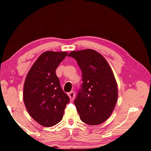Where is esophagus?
<instances>
[{
    "mask_svg": "<svg viewBox=\"0 0 151 151\" xmlns=\"http://www.w3.org/2000/svg\"><path fill=\"white\" fill-rule=\"evenodd\" d=\"M68 96H69L70 101H73L75 98V93L74 91L70 92V93H68Z\"/></svg>",
    "mask_w": 151,
    "mask_h": 151,
    "instance_id": "1",
    "label": "esophagus"
}]
</instances>
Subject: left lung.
I'll return each mask as SVG.
<instances>
[{
	"instance_id": "1",
	"label": "left lung",
	"mask_w": 151,
	"mask_h": 151,
	"mask_svg": "<svg viewBox=\"0 0 151 151\" xmlns=\"http://www.w3.org/2000/svg\"><path fill=\"white\" fill-rule=\"evenodd\" d=\"M83 75L82 88L74 101L82 121L89 125L104 122L111 115L118 99V88L111 68L93 49L72 51Z\"/></svg>"
}]
</instances>
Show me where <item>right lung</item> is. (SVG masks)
I'll return each mask as SVG.
<instances>
[{
    "mask_svg": "<svg viewBox=\"0 0 151 151\" xmlns=\"http://www.w3.org/2000/svg\"><path fill=\"white\" fill-rule=\"evenodd\" d=\"M68 53L46 51L28 73L23 88V100L32 118L43 127H52L63 119L70 99L60 85L56 69Z\"/></svg>",
    "mask_w": 151,
    "mask_h": 151,
    "instance_id": "1",
    "label": "right lung"
}]
</instances>
